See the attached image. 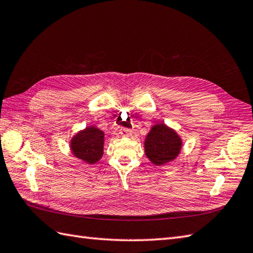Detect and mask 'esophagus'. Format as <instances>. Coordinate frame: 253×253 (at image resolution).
Returning a JSON list of instances; mask_svg holds the SVG:
<instances>
[{
  "label": "esophagus",
  "instance_id": "1",
  "mask_svg": "<svg viewBox=\"0 0 253 253\" xmlns=\"http://www.w3.org/2000/svg\"><path fill=\"white\" fill-rule=\"evenodd\" d=\"M130 132V129H128V128H121L120 129V133L122 136H129Z\"/></svg>",
  "mask_w": 253,
  "mask_h": 253
}]
</instances>
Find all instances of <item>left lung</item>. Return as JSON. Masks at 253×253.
I'll return each mask as SVG.
<instances>
[{
	"label": "left lung",
	"mask_w": 253,
	"mask_h": 253,
	"mask_svg": "<svg viewBox=\"0 0 253 253\" xmlns=\"http://www.w3.org/2000/svg\"><path fill=\"white\" fill-rule=\"evenodd\" d=\"M181 139L165 124L154 125L144 141V151L155 165H163L176 159L181 149Z\"/></svg>",
	"instance_id": "8db88e82"
}]
</instances>
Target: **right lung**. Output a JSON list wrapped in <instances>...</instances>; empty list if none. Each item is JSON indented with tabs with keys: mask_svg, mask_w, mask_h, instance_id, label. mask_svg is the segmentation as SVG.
<instances>
[{
	"mask_svg": "<svg viewBox=\"0 0 253 253\" xmlns=\"http://www.w3.org/2000/svg\"><path fill=\"white\" fill-rule=\"evenodd\" d=\"M104 132L94 126L79 131L71 140V149L75 157L88 164H94L103 155Z\"/></svg>",
	"mask_w": 253,
	"mask_h": 253,
	"instance_id": "obj_1",
	"label": "right lung"
}]
</instances>
